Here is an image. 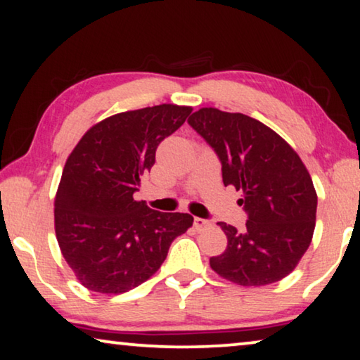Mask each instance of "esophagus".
I'll return each instance as SVG.
<instances>
[{
    "label": "esophagus",
    "mask_w": 360,
    "mask_h": 360,
    "mask_svg": "<svg viewBox=\"0 0 360 360\" xmlns=\"http://www.w3.org/2000/svg\"><path fill=\"white\" fill-rule=\"evenodd\" d=\"M194 226H195V229H203V228L210 226V221H208V219L197 217V218H194Z\"/></svg>",
    "instance_id": "1"
}]
</instances>
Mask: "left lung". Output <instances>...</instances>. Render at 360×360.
I'll return each instance as SVG.
<instances>
[{
    "instance_id": "obj_1",
    "label": "left lung",
    "mask_w": 360,
    "mask_h": 360,
    "mask_svg": "<svg viewBox=\"0 0 360 360\" xmlns=\"http://www.w3.org/2000/svg\"><path fill=\"white\" fill-rule=\"evenodd\" d=\"M189 124L219 157L224 186L243 192L244 231L218 223L226 250L210 266L224 280L259 288L288 276L312 243L317 192L299 155L281 136L243 112L200 108Z\"/></svg>"
}]
</instances>
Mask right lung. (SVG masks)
<instances>
[{"label": "right lung", "instance_id": "right-lung-1", "mask_svg": "<svg viewBox=\"0 0 360 360\" xmlns=\"http://www.w3.org/2000/svg\"><path fill=\"white\" fill-rule=\"evenodd\" d=\"M191 111L163 103L117 112L90 127L68 157L55 197V233L84 288L100 294L137 288L192 226L189 213L157 212L134 198L160 142Z\"/></svg>", "mask_w": 360, "mask_h": 360}]
</instances>
